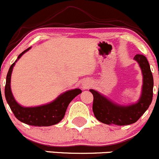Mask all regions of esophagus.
<instances>
[{
	"mask_svg": "<svg viewBox=\"0 0 159 159\" xmlns=\"http://www.w3.org/2000/svg\"><path fill=\"white\" fill-rule=\"evenodd\" d=\"M89 85H90V83H87V82H85V83H83V88H85V89H86V88L89 87Z\"/></svg>",
	"mask_w": 159,
	"mask_h": 159,
	"instance_id": "34e87169",
	"label": "esophagus"
}]
</instances>
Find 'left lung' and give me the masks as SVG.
Returning <instances> with one entry per match:
<instances>
[{"label": "left lung", "instance_id": "obj_1", "mask_svg": "<svg viewBox=\"0 0 159 159\" xmlns=\"http://www.w3.org/2000/svg\"><path fill=\"white\" fill-rule=\"evenodd\" d=\"M141 67L143 76L142 90L137 103L128 106L114 103L94 89H89L93 96V111L99 121L106 125L123 126L135 123L148 110L153 97V76L150 66L144 56L138 54L134 58Z\"/></svg>", "mask_w": 159, "mask_h": 159}]
</instances>
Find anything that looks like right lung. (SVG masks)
<instances>
[{
  "label": "right lung",
  "mask_w": 159,
  "mask_h": 159,
  "mask_svg": "<svg viewBox=\"0 0 159 159\" xmlns=\"http://www.w3.org/2000/svg\"><path fill=\"white\" fill-rule=\"evenodd\" d=\"M30 48L31 47L22 52L18 56L17 60L11 66L10 69H9L8 73L7 74V78H6L5 89H4L6 100H7L13 114H15V117L18 120L26 124V125L38 127H48L56 125L60 122L64 117L66 111L70 102L76 96L81 93L82 90L80 89H74L66 91L65 93L59 95L52 102L47 103V104L42 105V106L26 107L21 106L19 103H17L13 94H12L11 89V73L15 62Z\"/></svg>",
  "instance_id": "obj_1"
}]
</instances>
